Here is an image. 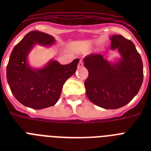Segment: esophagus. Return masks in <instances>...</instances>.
Segmentation results:
<instances>
[{
	"label": "esophagus",
	"instance_id": "obj_1",
	"mask_svg": "<svg viewBox=\"0 0 151 151\" xmlns=\"http://www.w3.org/2000/svg\"><path fill=\"white\" fill-rule=\"evenodd\" d=\"M84 66V63H83V61L81 59L80 61H79V63H78V68H80V67H82V66Z\"/></svg>",
	"mask_w": 151,
	"mask_h": 151
}]
</instances>
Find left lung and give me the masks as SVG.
<instances>
[{
  "label": "left lung",
  "instance_id": "obj_1",
  "mask_svg": "<svg viewBox=\"0 0 151 151\" xmlns=\"http://www.w3.org/2000/svg\"><path fill=\"white\" fill-rule=\"evenodd\" d=\"M110 49H117L121 57L108 61L106 53H92L85 57L88 77L85 81L89 100L104 109H118L136 96L143 80L140 55L132 41L122 35H112Z\"/></svg>",
  "mask_w": 151,
  "mask_h": 151
}]
</instances>
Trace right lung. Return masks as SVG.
Segmentation results:
<instances>
[{"mask_svg": "<svg viewBox=\"0 0 151 151\" xmlns=\"http://www.w3.org/2000/svg\"><path fill=\"white\" fill-rule=\"evenodd\" d=\"M54 37L40 31L28 33L11 53L7 66V81L10 89L20 103L34 110L55 105L59 99L63 86L77 70L79 59L67 65L50 59L43 67H32L28 57L36 45L51 47Z\"/></svg>", "mask_w": 151, "mask_h": 151, "instance_id": "obj_1", "label": "right lung"}]
</instances>
